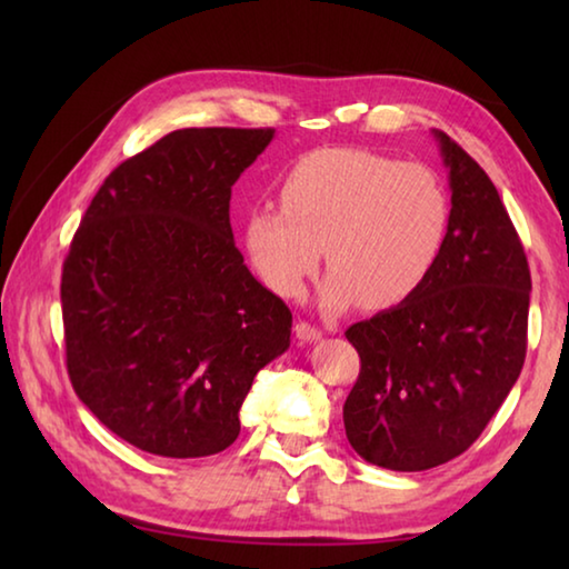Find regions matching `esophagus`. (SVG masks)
<instances>
[{"label":"esophagus","mask_w":569,"mask_h":569,"mask_svg":"<svg viewBox=\"0 0 569 569\" xmlns=\"http://www.w3.org/2000/svg\"><path fill=\"white\" fill-rule=\"evenodd\" d=\"M293 331H296V336L301 341H319L321 339V329H316V326H311L308 321H298L296 326H293Z\"/></svg>","instance_id":"34e87169"}]
</instances>
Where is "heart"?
<instances>
[{"label":"heart","instance_id":"heart-1","mask_svg":"<svg viewBox=\"0 0 569 569\" xmlns=\"http://www.w3.org/2000/svg\"><path fill=\"white\" fill-rule=\"evenodd\" d=\"M451 200L421 162L359 148L308 152L286 172L281 208H256L246 248L273 293L298 298L321 263V303L341 311L403 303L427 281L445 248Z\"/></svg>","mask_w":569,"mask_h":569}]
</instances>
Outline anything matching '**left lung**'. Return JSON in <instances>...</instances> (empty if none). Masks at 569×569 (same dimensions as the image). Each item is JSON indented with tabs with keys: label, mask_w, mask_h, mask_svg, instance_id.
I'll use <instances>...</instances> for the list:
<instances>
[{
	"label": "left lung",
	"mask_w": 569,
	"mask_h": 569,
	"mask_svg": "<svg viewBox=\"0 0 569 569\" xmlns=\"http://www.w3.org/2000/svg\"><path fill=\"white\" fill-rule=\"evenodd\" d=\"M449 168L451 223L427 281L407 301L346 329L361 371L343 403L356 455L423 471L479 439L527 353V256L479 162L435 130Z\"/></svg>",
	"instance_id": "left-lung-1"
}]
</instances>
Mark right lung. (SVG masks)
<instances>
[{
  "label": "right lung",
  "instance_id": "right-lung-1",
  "mask_svg": "<svg viewBox=\"0 0 569 569\" xmlns=\"http://www.w3.org/2000/svg\"><path fill=\"white\" fill-rule=\"evenodd\" d=\"M273 132L160 138L104 178L64 258L72 389L150 455L228 449L256 373L291 343V311L250 276L230 228V188Z\"/></svg>",
  "mask_w": 569,
  "mask_h": 569
}]
</instances>
